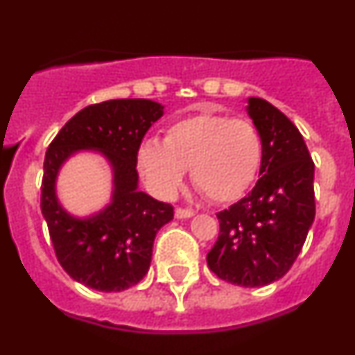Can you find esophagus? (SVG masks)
I'll list each match as a JSON object with an SVG mask.
<instances>
[{"label":"esophagus","instance_id":"esophagus-1","mask_svg":"<svg viewBox=\"0 0 355 355\" xmlns=\"http://www.w3.org/2000/svg\"><path fill=\"white\" fill-rule=\"evenodd\" d=\"M195 216V210L188 209V207H178L176 209V217L178 219H188V217Z\"/></svg>","mask_w":355,"mask_h":355}]
</instances>
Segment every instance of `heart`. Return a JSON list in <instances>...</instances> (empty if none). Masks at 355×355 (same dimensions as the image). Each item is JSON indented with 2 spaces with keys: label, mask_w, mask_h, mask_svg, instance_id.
Listing matches in <instances>:
<instances>
[{
  "label": "heart",
  "mask_w": 355,
  "mask_h": 355,
  "mask_svg": "<svg viewBox=\"0 0 355 355\" xmlns=\"http://www.w3.org/2000/svg\"><path fill=\"white\" fill-rule=\"evenodd\" d=\"M264 159V143L254 122L227 115L196 114L167 128L162 139L139 146L138 166L164 196H173L191 169V182L217 203L238 200L254 184Z\"/></svg>",
  "instance_id": "b5f03b06"
}]
</instances>
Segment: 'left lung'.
<instances>
[{
  "label": "left lung",
  "mask_w": 355,
  "mask_h": 355,
  "mask_svg": "<svg viewBox=\"0 0 355 355\" xmlns=\"http://www.w3.org/2000/svg\"><path fill=\"white\" fill-rule=\"evenodd\" d=\"M264 159L252 193L217 214L219 236L207 254L209 269L231 285L266 286L283 278L314 223V162L300 131L262 98L248 100Z\"/></svg>",
  "instance_id": "8db88e82"
}]
</instances>
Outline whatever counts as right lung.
Returning a JSON list of instances; mask_svg holds the SVG:
<instances>
[{
  "mask_svg": "<svg viewBox=\"0 0 355 355\" xmlns=\"http://www.w3.org/2000/svg\"><path fill=\"white\" fill-rule=\"evenodd\" d=\"M164 107L145 98L108 100L77 112L50 143L41 182V212L63 271L98 292L138 285L150 269L155 234L174 217L171 203L138 189V152ZM79 149H100L114 169L112 203L98 216L76 220L59 207V166Z\"/></svg>",
  "mask_w": 355,
  "mask_h": 355,
  "instance_id": "add662e5",
  "label": "right lung"
}]
</instances>
